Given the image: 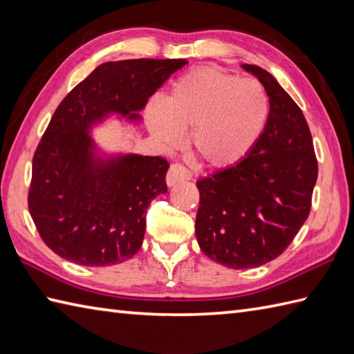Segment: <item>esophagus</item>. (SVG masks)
<instances>
[{
  "instance_id": "34e87169",
  "label": "esophagus",
  "mask_w": 354,
  "mask_h": 354,
  "mask_svg": "<svg viewBox=\"0 0 354 354\" xmlns=\"http://www.w3.org/2000/svg\"><path fill=\"white\" fill-rule=\"evenodd\" d=\"M189 179H190V175L184 165L171 164L169 171H167V176H165V183H167L169 187H173L175 184L189 181Z\"/></svg>"
}]
</instances>
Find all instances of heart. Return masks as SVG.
<instances>
[{
    "instance_id": "1",
    "label": "heart",
    "mask_w": 354,
    "mask_h": 354,
    "mask_svg": "<svg viewBox=\"0 0 354 354\" xmlns=\"http://www.w3.org/2000/svg\"><path fill=\"white\" fill-rule=\"evenodd\" d=\"M269 120V100L255 80L239 79L214 66L185 73L167 99L147 108V124L167 149L189 132L192 158L202 167L228 171L239 167L259 145Z\"/></svg>"
}]
</instances>
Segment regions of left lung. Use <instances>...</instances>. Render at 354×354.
Instances as JSON below:
<instances>
[{"label":"left lung","mask_w":354,"mask_h":354,"mask_svg":"<svg viewBox=\"0 0 354 354\" xmlns=\"http://www.w3.org/2000/svg\"><path fill=\"white\" fill-rule=\"evenodd\" d=\"M242 68L260 80L269 97L266 129L239 167L196 183L199 248L231 269L265 265L290 245L310 213L318 178L301 109L272 74L255 65Z\"/></svg>","instance_id":"obj_1"}]
</instances>
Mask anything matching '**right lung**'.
Masks as SVG:
<instances>
[{
    "mask_svg": "<svg viewBox=\"0 0 354 354\" xmlns=\"http://www.w3.org/2000/svg\"><path fill=\"white\" fill-rule=\"evenodd\" d=\"M185 59H131L97 66L53 114L33 156L28 212L53 252L82 266H111L140 251L146 212L167 192L161 156L102 152L93 127L138 112Z\"/></svg>",
    "mask_w": 354,
    "mask_h": 354,
    "instance_id": "right-lung-1",
    "label": "right lung"
}]
</instances>
